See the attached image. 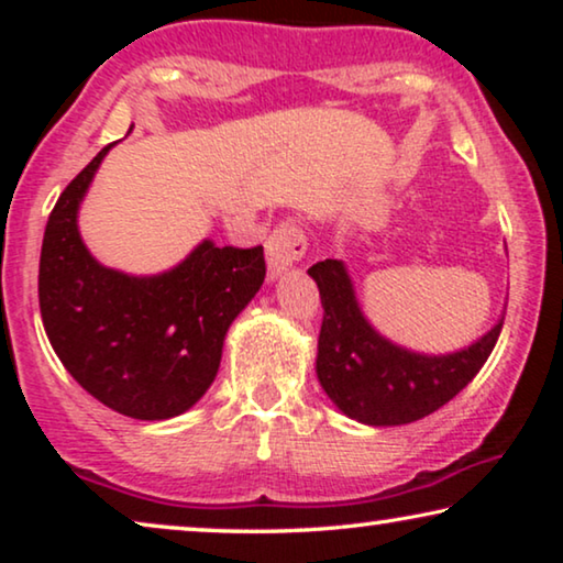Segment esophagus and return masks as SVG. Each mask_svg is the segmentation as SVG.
<instances>
[{
    "label": "esophagus",
    "instance_id": "obj_1",
    "mask_svg": "<svg viewBox=\"0 0 563 563\" xmlns=\"http://www.w3.org/2000/svg\"><path fill=\"white\" fill-rule=\"evenodd\" d=\"M307 253V235L297 220H284L282 225L268 235L266 241V258L272 276L287 272L289 266L299 264Z\"/></svg>",
    "mask_w": 563,
    "mask_h": 563
}]
</instances>
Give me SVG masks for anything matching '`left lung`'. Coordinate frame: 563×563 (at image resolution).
<instances>
[{"label": "left lung", "mask_w": 563, "mask_h": 563, "mask_svg": "<svg viewBox=\"0 0 563 563\" xmlns=\"http://www.w3.org/2000/svg\"><path fill=\"white\" fill-rule=\"evenodd\" d=\"M318 282L322 325L318 379L349 418L366 426H407L451 402L479 374L505 318L482 341L449 356H420L389 343L368 325L341 261L307 268Z\"/></svg>", "instance_id": "obj_1"}]
</instances>
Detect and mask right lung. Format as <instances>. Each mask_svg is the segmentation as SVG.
<instances>
[{"label":"right lung","instance_id":"obj_1","mask_svg":"<svg viewBox=\"0 0 563 563\" xmlns=\"http://www.w3.org/2000/svg\"><path fill=\"white\" fill-rule=\"evenodd\" d=\"M110 148L60 191L45 225L41 318L60 364L91 397L128 418L168 420L214 382L230 322L264 284V245L218 249L205 241L158 276L97 264L76 212Z\"/></svg>","mask_w":563,"mask_h":563}]
</instances>
